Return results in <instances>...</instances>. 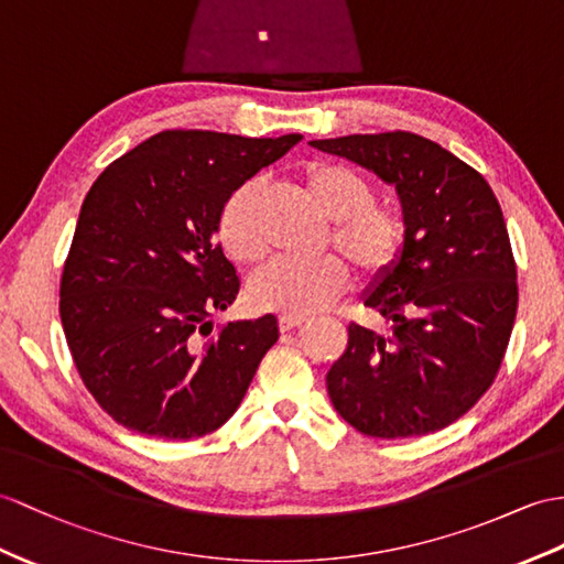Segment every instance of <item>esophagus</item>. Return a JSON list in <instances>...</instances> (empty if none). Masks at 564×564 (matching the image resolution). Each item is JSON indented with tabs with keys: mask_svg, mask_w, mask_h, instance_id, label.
I'll list each match as a JSON object with an SVG mask.
<instances>
[{
	"mask_svg": "<svg viewBox=\"0 0 564 564\" xmlns=\"http://www.w3.org/2000/svg\"><path fill=\"white\" fill-rule=\"evenodd\" d=\"M306 318H301V315H280V329L282 333H290V329L304 325Z\"/></svg>",
	"mask_w": 564,
	"mask_h": 564,
	"instance_id": "esophagus-1",
	"label": "esophagus"
}]
</instances>
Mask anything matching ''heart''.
Segmentation results:
<instances>
[{"mask_svg": "<svg viewBox=\"0 0 564 564\" xmlns=\"http://www.w3.org/2000/svg\"><path fill=\"white\" fill-rule=\"evenodd\" d=\"M313 205L329 219V243L364 274H380L402 253L404 219L392 205L376 203L366 176L339 162H308L301 170ZM258 182L249 178L227 198L219 213L217 237L241 265H256L265 253V239L253 219ZM349 272L339 258H278L249 284L253 306L284 315H308L325 308L345 292Z\"/></svg>", "mask_w": 564, "mask_h": 564, "instance_id": "1", "label": "heart"}]
</instances>
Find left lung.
Masks as SVG:
<instances>
[{"instance_id":"left-lung-1","label":"left lung","mask_w":564,"mask_h":564,"mask_svg":"<svg viewBox=\"0 0 564 564\" xmlns=\"http://www.w3.org/2000/svg\"><path fill=\"white\" fill-rule=\"evenodd\" d=\"M311 145L394 186L404 219L400 258L364 292L392 335L349 323L325 378L329 402L370 437L441 431L490 388L514 325L517 268L500 203L474 167L416 133Z\"/></svg>"}]
</instances>
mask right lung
<instances>
[{
    "instance_id": "add662e5",
    "label": "right lung",
    "mask_w": 564,
    "mask_h": 564,
    "mask_svg": "<svg viewBox=\"0 0 564 564\" xmlns=\"http://www.w3.org/2000/svg\"><path fill=\"white\" fill-rule=\"evenodd\" d=\"M299 141L162 131L95 178L64 263L59 315L86 388L123 429L191 441L239 409L280 327L268 313L210 335V315L239 294L215 241L219 213Z\"/></svg>"
}]
</instances>
